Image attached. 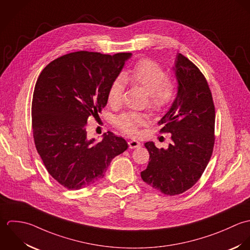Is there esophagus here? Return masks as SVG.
Here are the masks:
<instances>
[{"mask_svg": "<svg viewBox=\"0 0 250 250\" xmlns=\"http://www.w3.org/2000/svg\"><path fill=\"white\" fill-rule=\"evenodd\" d=\"M128 146H129L130 149H136L140 146V143L136 140H129L128 141Z\"/></svg>", "mask_w": 250, "mask_h": 250, "instance_id": "obj_1", "label": "esophagus"}]
</instances>
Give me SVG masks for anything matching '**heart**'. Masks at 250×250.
Here are the masks:
<instances>
[{
    "label": "heart",
    "mask_w": 250,
    "mask_h": 250,
    "mask_svg": "<svg viewBox=\"0 0 250 250\" xmlns=\"http://www.w3.org/2000/svg\"><path fill=\"white\" fill-rule=\"evenodd\" d=\"M139 86L148 93V105L154 112L166 110L177 96V84L174 79L167 76L164 68L157 62L148 59L140 60L129 73L115 78L109 86L107 100L111 106L117 107L122 103L125 90V82ZM150 123L147 113L128 111L119 115L115 120L116 126L124 133L135 136L139 127Z\"/></svg>",
    "instance_id": "1"
}]
</instances>
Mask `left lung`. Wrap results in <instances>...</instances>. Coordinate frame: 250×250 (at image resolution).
Listing matches in <instances>:
<instances>
[{
	"label": "left lung",
	"mask_w": 250,
	"mask_h": 250,
	"mask_svg": "<svg viewBox=\"0 0 250 250\" xmlns=\"http://www.w3.org/2000/svg\"><path fill=\"white\" fill-rule=\"evenodd\" d=\"M175 72L178 94L169 111L158 122L160 132L171 133L168 149L145 143L150 161L142 180L165 195L191 188L204 173L214 146L215 110L208 82L199 68L178 54Z\"/></svg>",
	"instance_id": "left-lung-1"
}]
</instances>
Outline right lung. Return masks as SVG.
Returning a JSON list of instances; mask_svg holds the SVG:
<instances>
[{
    "label": "right lung",
    "mask_w": 250,
    "mask_h": 250,
    "mask_svg": "<svg viewBox=\"0 0 250 250\" xmlns=\"http://www.w3.org/2000/svg\"><path fill=\"white\" fill-rule=\"evenodd\" d=\"M130 56L72 52L52 61L37 80L32 101L35 145L48 173L67 189L102 179L111 160L128 147L110 131L100 143L89 140L86 125L106 106L109 86Z\"/></svg>",
    "instance_id": "right-lung-1"
}]
</instances>
